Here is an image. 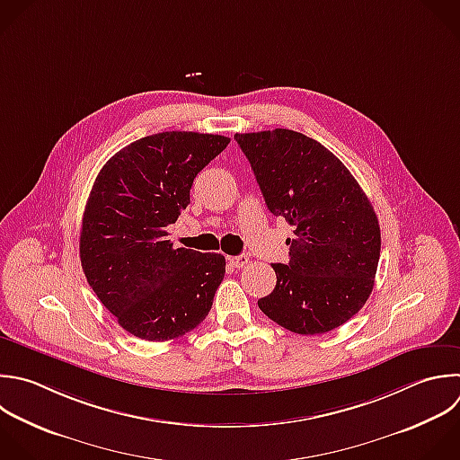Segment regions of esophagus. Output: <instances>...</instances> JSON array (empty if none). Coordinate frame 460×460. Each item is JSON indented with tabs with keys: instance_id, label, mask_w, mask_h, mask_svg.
Returning <instances> with one entry per match:
<instances>
[{
	"instance_id": "esophagus-1",
	"label": "esophagus",
	"mask_w": 460,
	"mask_h": 460,
	"mask_svg": "<svg viewBox=\"0 0 460 460\" xmlns=\"http://www.w3.org/2000/svg\"><path fill=\"white\" fill-rule=\"evenodd\" d=\"M248 255H244V253H241V255H235V257H228V262H230V266L232 268H243V266H246L248 264Z\"/></svg>"
}]
</instances>
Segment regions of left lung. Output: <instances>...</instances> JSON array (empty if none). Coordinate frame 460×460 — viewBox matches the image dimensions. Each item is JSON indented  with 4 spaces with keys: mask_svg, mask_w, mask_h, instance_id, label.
Segmentation results:
<instances>
[{
    "mask_svg": "<svg viewBox=\"0 0 460 460\" xmlns=\"http://www.w3.org/2000/svg\"><path fill=\"white\" fill-rule=\"evenodd\" d=\"M271 214L293 226L289 262L257 304L279 325L323 334L367 302L381 250L376 212L349 169L320 142L291 131L237 133Z\"/></svg>",
    "mask_w": 460,
    "mask_h": 460,
    "instance_id": "8db88e82",
    "label": "left lung"
}]
</instances>
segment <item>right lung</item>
<instances>
[{"instance_id":"1","label":"right lung","mask_w":460,"mask_h":460,"mask_svg":"<svg viewBox=\"0 0 460 460\" xmlns=\"http://www.w3.org/2000/svg\"><path fill=\"white\" fill-rule=\"evenodd\" d=\"M230 138L165 131L140 138L101 169L81 228L88 284L133 336L165 341L208 314L225 277L221 253L172 248L167 226L190 203L198 172Z\"/></svg>"}]
</instances>
